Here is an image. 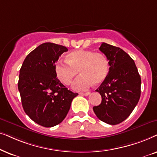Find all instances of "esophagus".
I'll return each instance as SVG.
<instances>
[{
	"label": "esophagus",
	"mask_w": 157,
	"mask_h": 157,
	"mask_svg": "<svg viewBox=\"0 0 157 157\" xmlns=\"http://www.w3.org/2000/svg\"><path fill=\"white\" fill-rule=\"evenodd\" d=\"M90 94V93H89V92H87V93H80V95H81L87 96V95H89Z\"/></svg>",
	"instance_id": "34e87169"
}]
</instances>
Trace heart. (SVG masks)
Masks as SVG:
<instances>
[{
    "label": "heart",
    "instance_id": "heart-1",
    "mask_svg": "<svg viewBox=\"0 0 157 157\" xmlns=\"http://www.w3.org/2000/svg\"><path fill=\"white\" fill-rule=\"evenodd\" d=\"M55 72L64 85H70L79 72L80 75L73 82L72 87L76 91L88 89L93 85L101 84L108 77L109 60L103 53L90 50H76L67 55V61L56 62Z\"/></svg>",
    "mask_w": 157,
    "mask_h": 157
}]
</instances>
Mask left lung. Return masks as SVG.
<instances>
[{
    "label": "left lung",
    "mask_w": 157,
    "mask_h": 157,
    "mask_svg": "<svg viewBox=\"0 0 157 157\" xmlns=\"http://www.w3.org/2000/svg\"><path fill=\"white\" fill-rule=\"evenodd\" d=\"M99 49L109 60L108 77L95 91L101 103L93 110L100 121L116 125L126 120L141 96V77L132 58L121 48L102 43Z\"/></svg>",
    "instance_id": "obj_1"
}]
</instances>
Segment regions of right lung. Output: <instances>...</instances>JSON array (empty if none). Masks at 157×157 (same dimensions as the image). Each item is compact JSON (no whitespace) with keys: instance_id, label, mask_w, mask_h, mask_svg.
I'll list each match as a JSON object with an SVG mask.
<instances>
[{"instance_id":"add662e5","label":"right lung","mask_w":157,"mask_h":157,"mask_svg":"<svg viewBox=\"0 0 157 157\" xmlns=\"http://www.w3.org/2000/svg\"><path fill=\"white\" fill-rule=\"evenodd\" d=\"M67 51L64 46L44 43L26 56L20 70L18 88L23 108L31 120L47 128L65 118L78 95L61 83L54 69L61 54Z\"/></svg>"}]
</instances>
